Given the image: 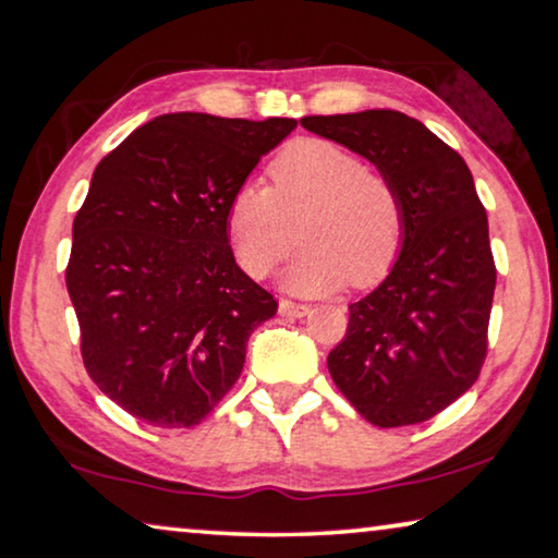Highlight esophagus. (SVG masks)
<instances>
[{
    "label": "esophagus",
    "instance_id": "1",
    "mask_svg": "<svg viewBox=\"0 0 558 558\" xmlns=\"http://www.w3.org/2000/svg\"><path fill=\"white\" fill-rule=\"evenodd\" d=\"M310 312H312L310 304H300V302H292V300H281L279 302V315L281 317L300 319V317H307Z\"/></svg>",
    "mask_w": 558,
    "mask_h": 558
}]
</instances>
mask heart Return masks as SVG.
I'll use <instances>...</instances> for the list:
<instances>
[{
  "mask_svg": "<svg viewBox=\"0 0 558 558\" xmlns=\"http://www.w3.org/2000/svg\"><path fill=\"white\" fill-rule=\"evenodd\" d=\"M266 174L269 187L243 185L226 208L228 243L251 279L269 277L296 233L304 248L284 277L289 292L325 294L348 281L368 289L388 277L407 235V210L388 174L315 136L289 142Z\"/></svg>",
  "mask_w": 558,
  "mask_h": 558,
  "instance_id": "b5f03b06",
  "label": "heart"
}]
</instances>
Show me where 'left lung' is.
Returning <instances> with one entry per match:
<instances>
[{
    "instance_id": "8db88e82",
    "label": "left lung",
    "mask_w": 558,
    "mask_h": 558,
    "mask_svg": "<svg viewBox=\"0 0 558 558\" xmlns=\"http://www.w3.org/2000/svg\"><path fill=\"white\" fill-rule=\"evenodd\" d=\"M302 126L376 165L407 210L391 274L350 304L327 368L371 424H422L470 391L487 353L498 271L470 167L401 111L304 117Z\"/></svg>"
}]
</instances>
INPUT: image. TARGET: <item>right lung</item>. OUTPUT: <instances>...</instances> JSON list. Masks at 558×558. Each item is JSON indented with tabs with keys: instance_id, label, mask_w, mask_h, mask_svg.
I'll use <instances>...</instances> for the list:
<instances>
[{
	"instance_id": "obj_1",
	"label": "right lung",
	"mask_w": 558,
	"mask_h": 558,
	"mask_svg": "<svg viewBox=\"0 0 558 558\" xmlns=\"http://www.w3.org/2000/svg\"><path fill=\"white\" fill-rule=\"evenodd\" d=\"M294 119L165 113L98 162L65 284L94 384L140 422L195 426L277 300L235 264L226 208Z\"/></svg>"
}]
</instances>
